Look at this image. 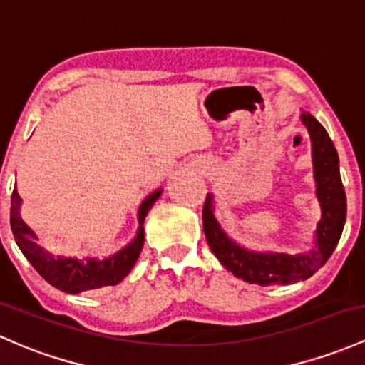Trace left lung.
Instances as JSON below:
<instances>
[{"instance_id":"left-lung-1","label":"left lung","mask_w":365,"mask_h":365,"mask_svg":"<svg viewBox=\"0 0 365 365\" xmlns=\"http://www.w3.org/2000/svg\"><path fill=\"white\" fill-rule=\"evenodd\" d=\"M301 121L312 140L313 179L319 198L320 217L308 252L284 254L272 250H252L228 237L215 219V198L207 195L203 205V231L207 244L219 262L235 277L257 285H289L307 280L327 262L338 245L346 221V195L339 175V156L331 137L308 111H301Z\"/></svg>"}]
</instances>
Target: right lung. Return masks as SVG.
<instances>
[{
	"label": "right lung",
	"instance_id": "1",
	"mask_svg": "<svg viewBox=\"0 0 365 365\" xmlns=\"http://www.w3.org/2000/svg\"><path fill=\"white\" fill-rule=\"evenodd\" d=\"M163 187L153 191L140 202L137 210V222L139 228L135 237L127 245L121 247L118 252L109 254L106 257H68L50 252L48 249L38 244L36 231L31 230L21 215L22 198L19 197L17 190L11 193L10 207V226L14 233L15 244L22 250L26 259L34 266L40 275L50 285L57 287L58 291L68 294H80L83 291L116 285L123 280L134 268L137 257L144 245V219L155 202L162 197Z\"/></svg>",
	"mask_w": 365,
	"mask_h": 365
}]
</instances>
